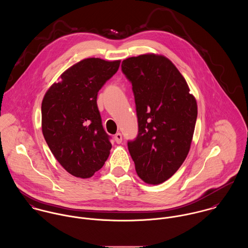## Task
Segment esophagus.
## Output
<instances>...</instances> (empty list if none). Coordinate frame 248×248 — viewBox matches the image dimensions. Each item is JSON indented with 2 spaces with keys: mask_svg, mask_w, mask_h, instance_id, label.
<instances>
[{
  "mask_svg": "<svg viewBox=\"0 0 248 248\" xmlns=\"http://www.w3.org/2000/svg\"><path fill=\"white\" fill-rule=\"evenodd\" d=\"M114 140L117 143V144H120L122 142V135L120 133H117L115 136H114Z\"/></svg>",
  "mask_w": 248,
  "mask_h": 248,
  "instance_id": "1",
  "label": "esophagus"
}]
</instances>
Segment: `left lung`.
Here are the masks:
<instances>
[{"label":"left lung","mask_w":248,"mask_h":248,"mask_svg":"<svg viewBox=\"0 0 248 248\" xmlns=\"http://www.w3.org/2000/svg\"><path fill=\"white\" fill-rule=\"evenodd\" d=\"M121 70L135 95L139 134L128 141V149L136 171L146 183H162L177 172L189 153L197 101L176 66L162 55L127 58Z\"/></svg>","instance_id":"1"}]
</instances>
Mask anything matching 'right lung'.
Here are the masks:
<instances>
[{"instance_id":"right-lung-1","label":"right lung","mask_w":248,"mask_h":248,"mask_svg":"<svg viewBox=\"0 0 248 248\" xmlns=\"http://www.w3.org/2000/svg\"><path fill=\"white\" fill-rule=\"evenodd\" d=\"M120 60L87 58L62 73L42 102V132L51 153L71 175L93 177L111 149L97 107V94L118 71Z\"/></svg>"}]
</instances>
